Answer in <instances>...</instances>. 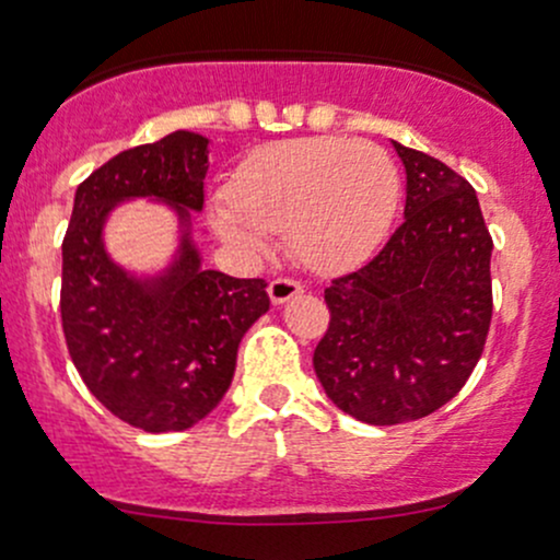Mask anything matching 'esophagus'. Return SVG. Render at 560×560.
I'll list each match as a JSON object with an SVG mask.
<instances>
[{
    "mask_svg": "<svg viewBox=\"0 0 560 560\" xmlns=\"http://www.w3.org/2000/svg\"><path fill=\"white\" fill-rule=\"evenodd\" d=\"M302 289L305 287L294 279H273L271 284H268V298H271L273 305H284V302L298 298Z\"/></svg>",
    "mask_w": 560,
    "mask_h": 560,
    "instance_id": "esophagus-1",
    "label": "esophagus"
}]
</instances>
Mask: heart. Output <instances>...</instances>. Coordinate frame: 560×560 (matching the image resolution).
Returning <instances> with one entry per match:
<instances>
[{"mask_svg": "<svg viewBox=\"0 0 560 560\" xmlns=\"http://www.w3.org/2000/svg\"><path fill=\"white\" fill-rule=\"evenodd\" d=\"M226 199L210 213L223 242L260 253L266 234H284L302 266L326 273L363 260L387 236L400 176L371 141L289 139L242 160Z\"/></svg>", "mask_w": 560, "mask_h": 560, "instance_id": "heart-1", "label": "heart"}]
</instances>
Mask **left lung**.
<instances>
[{
	"instance_id": "8db88e82",
	"label": "left lung",
	"mask_w": 560,
	"mask_h": 560,
	"mask_svg": "<svg viewBox=\"0 0 560 560\" xmlns=\"http://www.w3.org/2000/svg\"><path fill=\"white\" fill-rule=\"evenodd\" d=\"M405 218L382 253L326 287L331 311L313 369L352 419L392 427L458 395L492 318V236L477 191L442 160L392 141Z\"/></svg>"
}]
</instances>
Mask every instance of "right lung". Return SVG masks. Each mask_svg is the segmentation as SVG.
I'll return each instance as SVG.
<instances>
[{"instance_id":"right-lung-1","label":"right lung","mask_w":560,"mask_h":560,"mask_svg":"<svg viewBox=\"0 0 560 560\" xmlns=\"http://www.w3.org/2000/svg\"><path fill=\"white\" fill-rule=\"evenodd\" d=\"M210 139L173 131L107 160L75 189L62 242V331L89 392L144 432H184L218 408L236 350L268 313L262 279L202 268L191 213H202ZM150 198L177 218V247L155 272L120 267L106 221L120 203Z\"/></svg>"}]
</instances>
